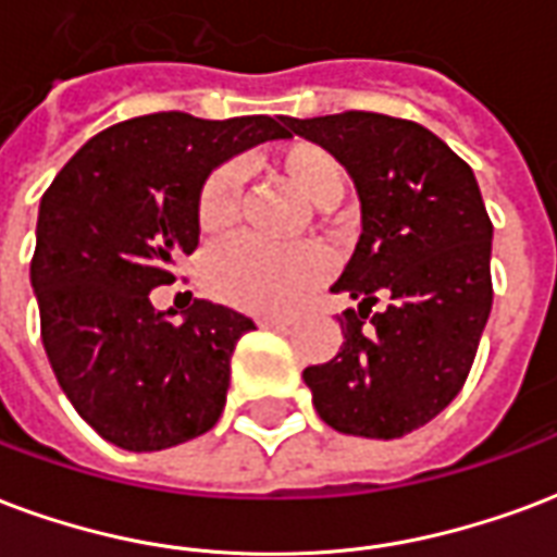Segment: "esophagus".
I'll return each mask as SVG.
<instances>
[{"mask_svg":"<svg viewBox=\"0 0 557 557\" xmlns=\"http://www.w3.org/2000/svg\"><path fill=\"white\" fill-rule=\"evenodd\" d=\"M259 324L268 327V331H289L292 319H274V315H268V319H262Z\"/></svg>","mask_w":557,"mask_h":557,"instance_id":"34e87169","label":"esophagus"}]
</instances>
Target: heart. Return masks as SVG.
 Returning a JSON list of instances; mask_svg holds the SVG:
<instances>
[{"mask_svg":"<svg viewBox=\"0 0 557 557\" xmlns=\"http://www.w3.org/2000/svg\"><path fill=\"white\" fill-rule=\"evenodd\" d=\"M274 168L283 183L315 209H331L345 195V171L327 147L292 141L277 152ZM238 212V171L218 168L197 197V224L206 236L224 233ZM206 286L215 298L250 312H289L324 277V257L312 247L271 250L236 238L206 259Z\"/></svg>","mask_w":557,"mask_h":557,"instance_id":"obj_1","label":"heart"}]
</instances>
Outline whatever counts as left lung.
Wrapping results in <instances>:
<instances>
[{
  "label": "left lung",
  "mask_w": 557,
  "mask_h": 557,
  "mask_svg": "<svg viewBox=\"0 0 557 557\" xmlns=\"http://www.w3.org/2000/svg\"><path fill=\"white\" fill-rule=\"evenodd\" d=\"M286 126L339 159L362 224L333 283L360 304L342 312L339 354L304 369V381L339 434L398 440L451 405L490 319L493 224L475 174L434 132L401 117L345 111ZM377 294L387 310L373 313Z\"/></svg>",
  "instance_id": "obj_1"
}]
</instances>
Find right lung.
Wrapping results in <instances>:
<instances>
[{"label":"right lung","instance_id":"obj_1","mask_svg":"<svg viewBox=\"0 0 557 557\" xmlns=\"http://www.w3.org/2000/svg\"><path fill=\"white\" fill-rule=\"evenodd\" d=\"M292 138L286 117L200 121L159 111L102 129L40 197L32 289L61 389L102 440L162 451L224 413L230 357L253 321L197 298L183 319L150 292L200 245L209 174L257 144Z\"/></svg>","mask_w":557,"mask_h":557}]
</instances>
